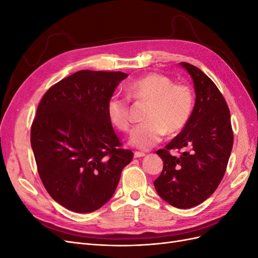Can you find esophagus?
I'll return each instance as SVG.
<instances>
[{"label":"esophagus","instance_id":"1","mask_svg":"<svg viewBox=\"0 0 258 258\" xmlns=\"http://www.w3.org/2000/svg\"><path fill=\"white\" fill-rule=\"evenodd\" d=\"M134 156H135V158H141V157H144L145 154L141 153V152H135Z\"/></svg>","mask_w":258,"mask_h":258}]
</instances>
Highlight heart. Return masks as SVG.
Listing matches in <instances>:
<instances>
[{
  "instance_id": "1",
  "label": "heart",
  "mask_w": 258,
  "mask_h": 258,
  "mask_svg": "<svg viewBox=\"0 0 258 258\" xmlns=\"http://www.w3.org/2000/svg\"><path fill=\"white\" fill-rule=\"evenodd\" d=\"M128 96L136 100L150 101L145 119L129 137V143L140 150L157 145L167 132L174 135L188 122L194 108V93L187 85L173 84L167 75L147 74L127 85ZM107 114L112 123L121 131L131 126L129 101L113 96L107 103Z\"/></svg>"
}]
</instances>
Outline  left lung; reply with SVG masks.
<instances>
[{
	"label": "left lung",
	"instance_id": "obj_1",
	"mask_svg": "<svg viewBox=\"0 0 258 258\" xmlns=\"http://www.w3.org/2000/svg\"><path fill=\"white\" fill-rule=\"evenodd\" d=\"M190 75L196 100L188 122L156 153L163 161L155 189L169 205L189 209L212 195L225 174L233 144L229 108L215 84L197 67L179 63ZM182 149L179 158L170 149Z\"/></svg>",
	"mask_w": 258,
	"mask_h": 258
}]
</instances>
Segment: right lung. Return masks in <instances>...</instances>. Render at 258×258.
<instances>
[{
	"label": "right lung",
	"mask_w": 258,
	"mask_h": 258,
	"mask_svg": "<svg viewBox=\"0 0 258 258\" xmlns=\"http://www.w3.org/2000/svg\"><path fill=\"white\" fill-rule=\"evenodd\" d=\"M122 72L82 70L47 90L31 127V146L46 190L59 205L90 213L112 198L134 153L113 130L107 103Z\"/></svg>",
	"instance_id": "add662e5"
}]
</instances>
